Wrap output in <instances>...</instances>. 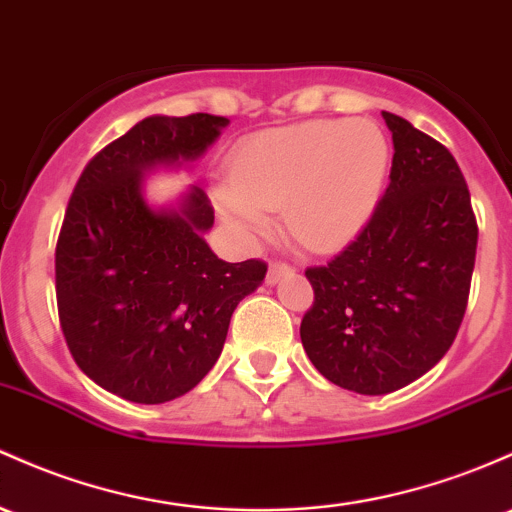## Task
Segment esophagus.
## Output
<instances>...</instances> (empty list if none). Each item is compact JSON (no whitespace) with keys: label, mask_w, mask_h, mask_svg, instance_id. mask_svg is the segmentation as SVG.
<instances>
[{"label":"esophagus","mask_w":512,"mask_h":512,"mask_svg":"<svg viewBox=\"0 0 512 512\" xmlns=\"http://www.w3.org/2000/svg\"><path fill=\"white\" fill-rule=\"evenodd\" d=\"M289 274H294V267L286 265V262H277V260H274L272 265H269V269H267V284L279 282V279L289 277Z\"/></svg>","instance_id":"obj_1"}]
</instances>
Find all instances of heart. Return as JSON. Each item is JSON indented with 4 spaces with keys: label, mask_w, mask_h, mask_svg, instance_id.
<instances>
[{
    "label": "heart",
    "mask_w": 512,
    "mask_h": 512,
    "mask_svg": "<svg viewBox=\"0 0 512 512\" xmlns=\"http://www.w3.org/2000/svg\"><path fill=\"white\" fill-rule=\"evenodd\" d=\"M389 140L372 121H306L247 138L230 160L223 218L240 233L267 226V211L311 250L352 238L372 216L389 172Z\"/></svg>",
    "instance_id": "heart-1"
}]
</instances>
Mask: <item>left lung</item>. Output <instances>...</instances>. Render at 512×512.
<instances>
[{
  "instance_id": "1",
  "label": "left lung",
  "mask_w": 512,
  "mask_h": 512,
  "mask_svg": "<svg viewBox=\"0 0 512 512\" xmlns=\"http://www.w3.org/2000/svg\"><path fill=\"white\" fill-rule=\"evenodd\" d=\"M389 187L345 250L308 267L313 303L301 342L333 384L381 396L430 372L452 347L469 301L476 226L469 187L442 143L384 111Z\"/></svg>"
}]
</instances>
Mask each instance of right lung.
<instances>
[{"label": "right lung", "instance_id": "right-lung-1", "mask_svg": "<svg viewBox=\"0 0 512 512\" xmlns=\"http://www.w3.org/2000/svg\"><path fill=\"white\" fill-rule=\"evenodd\" d=\"M228 119L150 116L87 162L55 245V296L70 355L94 384L133 403L192 391L216 364L230 316L262 284V260H218L209 196L153 211L140 174L194 160Z\"/></svg>", "mask_w": 512, "mask_h": 512}]
</instances>
